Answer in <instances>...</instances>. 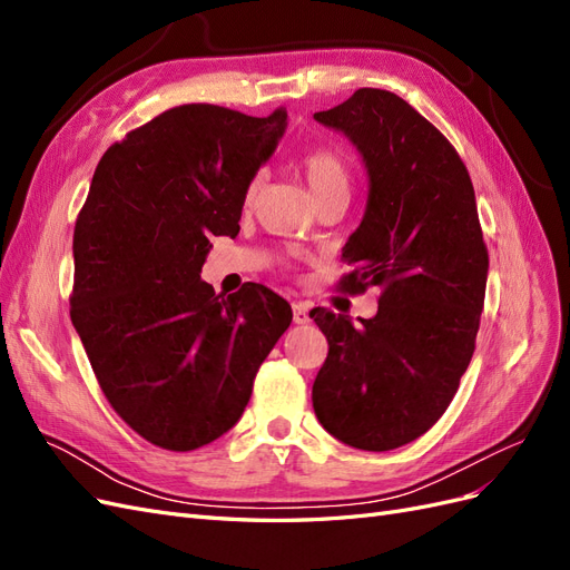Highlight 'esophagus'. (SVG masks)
<instances>
[{
  "label": "esophagus",
  "instance_id": "1",
  "mask_svg": "<svg viewBox=\"0 0 570 570\" xmlns=\"http://www.w3.org/2000/svg\"><path fill=\"white\" fill-rule=\"evenodd\" d=\"M292 318H295L297 325L308 323V304H304V302L292 304Z\"/></svg>",
  "mask_w": 570,
  "mask_h": 570
}]
</instances>
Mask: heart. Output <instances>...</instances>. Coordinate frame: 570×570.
<instances>
[{
	"label": "heart",
	"instance_id": "heart-1",
	"mask_svg": "<svg viewBox=\"0 0 570 570\" xmlns=\"http://www.w3.org/2000/svg\"><path fill=\"white\" fill-rule=\"evenodd\" d=\"M297 166L302 170V176H304L308 189H312L314 202H318L321 197H327V195H335V193L350 195V185H352L350 168H347V164H344V159L340 157L337 151H333V149H312V151L304 154ZM256 185L258 183L254 180L247 187V199L254 197Z\"/></svg>",
	"mask_w": 570,
	"mask_h": 570
}]
</instances>
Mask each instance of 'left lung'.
Here are the masks:
<instances>
[{
    "instance_id": "1",
    "label": "left lung",
    "mask_w": 570,
    "mask_h": 570,
    "mask_svg": "<svg viewBox=\"0 0 570 570\" xmlns=\"http://www.w3.org/2000/svg\"><path fill=\"white\" fill-rule=\"evenodd\" d=\"M356 147L366 212L342 256V287L381 289L377 314L314 308L327 340L312 400L340 442L387 452L433 428L475 352L490 258L469 170L446 137L402 97L361 88L314 114Z\"/></svg>"
}]
</instances>
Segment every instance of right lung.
Instances as JSON below:
<instances>
[{"mask_svg":"<svg viewBox=\"0 0 570 570\" xmlns=\"http://www.w3.org/2000/svg\"><path fill=\"white\" fill-rule=\"evenodd\" d=\"M285 128V109L254 118L183 105L95 168L73 233L71 321L114 411L164 450L228 433L292 323L264 285L223 297L199 278L209 237L239 233L247 187Z\"/></svg>","mask_w":570,"mask_h":570,"instance_id":"add662e5","label":"right lung"}]
</instances>
